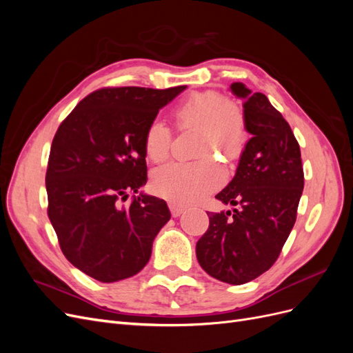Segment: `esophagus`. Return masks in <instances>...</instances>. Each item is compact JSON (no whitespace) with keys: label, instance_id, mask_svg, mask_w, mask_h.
<instances>
[{"label":"esophagus","instance_id":"obj_1","mask_svg":"<svg viewBox=\"0 0 353 353\" xmlns=\"http://www.w3.org/2000/svg\"><path fill=\"white\" fill-rule=\"evenodd\" d=\"M169 209H170V213H172L174 218H178L184 213V208L175 205V203H169Z\"/></svg>","mask_w":353,"mask_h":353}]
</instances>
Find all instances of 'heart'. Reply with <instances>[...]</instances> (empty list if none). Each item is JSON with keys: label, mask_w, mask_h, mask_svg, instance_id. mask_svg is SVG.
Masks as SVG:
<instances>
[{"label": "heart", "mask_w": 353, "mask_h": 353, "mask_svg": "<svg viewBox=\"0 0 353 353\" xmlns=\"http://www.w3.org/2000/svg\"><path fill=\"white\" fill-rule=\"evenodd\" d=\"M172 119L179 131L197 128L196 157L209 152L236 159L244 150L249 131L243 109L218 91L191 92L175 104ZM172 132L162 121H152L144 132V153L154 163L169 154ZM222 172L210 157L193 163H168L152 175V190L178 205H191L219 187Z\"/></svg>", "instance_id": "b5f03b06"}]
</instances>
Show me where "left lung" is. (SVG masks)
<instances>
[{"label":"left lung","mask_w":353,"mask_h":353,"mask_svg":"<svg viewBox=\"0 0 353 353\" xmlns=\"http://www.w3.org/2000/svg\"><path fill=\"white\" fill-rule=\"evenodd\" d=\"M231 91L243 99L252 138L236 176L216 194L237 209L208 213L209 228L196 244L200 266L219 281L240 285L258 279L279 259L296 222L303 191L301 147L290 125L262 92L241 82Z\"/></svg>","instance_id":"left-lung-1"}]
</instances>
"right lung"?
<instances>
[{"label": "right lung", "mask_w": 353, "mask_h": 353, "mask_svg": "<svg viewBox=\"0 0 353 353\" xmlns=\"http://www.w3.org/2000/svg\"><path fill=\"white\" fill-rule=\"evenodd\" d=\"M185 88H101L59 126L46 175L48 218L66 259L94 280L114 283L140 272L170 219L162 199L123 201L147 183L145 128Z\"/></svg>", "instance_id": "1"}]
</instances>
